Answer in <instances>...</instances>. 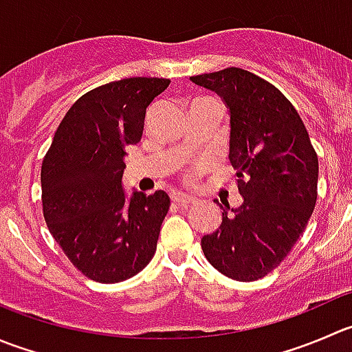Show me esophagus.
<instances>
[{
	"label": "esophagus",
	"instance_id": "esophagus-1",
	"mask_svg": "<svg viewBox=\"0 0 352 352\" xmlns=\"http://www.w3.org/2000/svg\"><path fill=\"white\" fill-rule=\"evenodd\" d=\"M172 201H173V203L179 204V206H187V204L194 203V197L187 196V194H182V192H173L172 194Z\"/></svg>",
	"mask_w": 352,
	"mask_h": 352
}]
</instances>
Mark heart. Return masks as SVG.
<instances>
[{"mask_svg": "<svg viewBox=\"0 0 352 352\" xmlns=\"http://www.w3.org/2000/svg\"><path fill=\"white\" fill-rule=\"evenodd\" d=\"M206 168V163H197V166H196V172H201V170H204ZM187 177H190V173Z\"/></svg>", "mask_w": 352, "mask_h": 352, "instance_id": "b5f03b06", "label": "heart"}]
</instances>
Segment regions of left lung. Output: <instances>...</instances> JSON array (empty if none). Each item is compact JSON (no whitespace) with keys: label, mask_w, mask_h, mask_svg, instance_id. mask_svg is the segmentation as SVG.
<instances>
[{"label":"left lung","mask_w":352,"mask_h":352,"mask_svg":"<svg viewBox=\"0 0 352 352\" xmlns=\"http://www.w3.org/2000/svg\"><path fill=\"white\" fill-rule=\"evenodd\" d=\"M230 110L228 160L242 204L220 206V228L201 239L208 261L225 277L252 282L280 265L305 232L318 196V156L291 101L242 68L194 75Z\"/></svg>","instance_id":"8db88e82"}]
</instances>
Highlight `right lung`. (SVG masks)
I'll use <instances>...</instances> for the list:
<instances>
[{
    "instance_id": "1",
    "label": "right lung",
    "mask_w": 352,
    "mask_h": 352,
    "mask_svg": "<svg viewBox=\"0 0 352 352\" xmlns=\"http://www.w3.org/2000/svg\"><path fill=\"white\" fill-rule=\"evenodd\" d=\"M168 78L131 77L78 98L54 132L41 168L43 213L54 241L91 280L117 284L144 270L170 208L165 190L122 187L125 148L138 144L146 108Z\"/></svg>"
}]
</instances>
